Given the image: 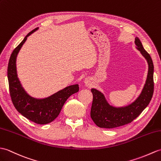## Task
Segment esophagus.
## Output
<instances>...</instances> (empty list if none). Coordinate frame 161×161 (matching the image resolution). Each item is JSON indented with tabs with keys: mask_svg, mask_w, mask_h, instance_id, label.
<instances>
[{
	"mask_svg": "<svg viewBox=\"0 0 161 161\" xmlns=\"http://www.w3.org/2000/svg\"><path fill=\"white\" fill-rule=\"evenodd\" d=\"M84 84L86 86H90L92 85V81H91V79H90L89 77H86L84 80Z\"/></svg>",
	"mask_w": 161,
	"mask_h": 161,
	"instance_id": "obj_1",
	"label": "esophagus"
}]
</instances>
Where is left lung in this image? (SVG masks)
<instances>
[{
  "instance_id": "8db88e82",
  "label": "left lung",
  "mask_w": 161,
  "mask_h": 161,
  "mask_svg": "<svg viewBox=\"0 0 161 161\" xmlns=\"http://www.w3.org/2000/svg\"><path fill=\"white\" fill-rule=\"evenodd\" d=\"M136 48L147 60L148 72L144 86L139 97L128 106L115 107L107 102L102 92L92 88L93 100L91 117L99 128H114L131 123L146 108L152 99L154 92V64L151 56L144 49L139 38L134 41Z\"/></svg>"
}]
</instances>
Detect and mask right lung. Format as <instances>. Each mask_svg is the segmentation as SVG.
Masks as SVG:
<instances>
[{
	"label": "right lung",
	"mask_w": 161,
	"mask_h": 161,
	"mask_svg": "<svg viewBox=\"0 0 161 161\" xmlns=\"http://www.w3.org/2000/svg\"><path fill=\"white\" fill-rule=\"evenodd\" d=\"M38 29L36 28L29 32L13 51L9 60L7 77L11 98L18 113L37 124L44 125L52 122L58 117L66 101L70 95L79 91V85L69 86L42 99L33 97L25 91L18 77L16 58L28 37Z\"/></svg>",
	"instance_id": "1"
}]
</instances>
